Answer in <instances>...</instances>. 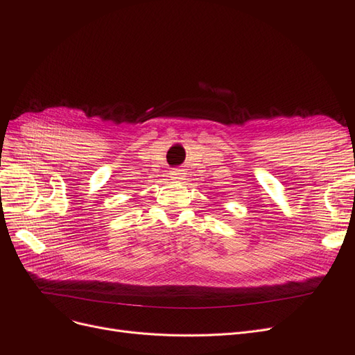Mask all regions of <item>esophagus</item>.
<instances>
[{
  "label": "esophagus",
  "instance_id": "1",
  "mask_svg": "<svg viewBox=\"0 0 355 355\" xmlns=\"http://www.w3.org/2000/svg\"><path fill=\"white\" fill-rule=\"evenodd\" d=\"M170 178L171 179H173V180H182V179H184V173H182V171L180 170H173V171H171V173H170Z\"/></svg>",
  "mask_w": 355,
  "mask_h": 355
}]
</instances>
